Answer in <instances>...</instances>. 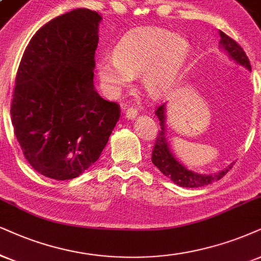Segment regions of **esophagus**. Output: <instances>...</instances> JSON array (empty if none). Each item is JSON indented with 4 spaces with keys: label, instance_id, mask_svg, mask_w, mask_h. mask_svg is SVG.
<instances>
[{
    "label": "esophagus",
    "instance_id": "esophagus-1",
    "mask_svg": "<svg viewBox=\"0 0 261 261\" xmlns=\"http://www.w3.org/2000/svg\"><path fill=\"white\" fill-rule=\"evenodd\" d=\"M137 115H138V110L136 108H133V106H129L128 109H125L124 116L128 118V120H133Z\"/></svg>",
    "mask_w": 261,
    "mask_h": 261
}]
</instances>
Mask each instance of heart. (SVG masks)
<instances>
[{
  "instance_id": "b5f03b06",
  "label": "heart",
  "mask_w": 261,
  "mask_h": 261,
  "mask_svg": "<svg viewBox=\"0 0 261 261\" xmlns=\"http://www.w3.org/2000/svg\"><path fill=\"white\" fill-rule=\"evenodd\" d=\"M189 50L188 41L179 35L161 28H140L128 32L116 44L114 56L99 58L96 70L111 93L125 88L141 72L145 91L160 96L173 85Z\"/></svg>"
}]
</instances>
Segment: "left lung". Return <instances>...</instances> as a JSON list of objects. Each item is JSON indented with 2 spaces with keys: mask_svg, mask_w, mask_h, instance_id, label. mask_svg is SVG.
Returning <instances> with one entry per match:
<instances>
[{
  "mask_svg": "<svg viewBox=\"0 0 261 261\" xmlns=\"http://www.w3.org/2000/svg\"><path fill=\"white\" fill-rule=\"evenodd\" d=\"M219 35L221 48L226 50L227 54L232 58L234 62L246 66L248 70L252 69V67H250L248 57L244 53L243 48L230 36L224 34L223 31H219ZM165 104L159 106V108L156 109V115L157 117H159V120L161 121V130H159V133H157L155 145H153L152 149V155H151V161H152L153 165H155L167 178H169L172 181H174L175 184H178L179 186H182V188H198V186L208 185L211 184V182L221 179L231 168H232L233 163H231L226 169L215 173L213 175L197 174V173H194L191 172V170L186 169L179 161H176L174 159V156H173L172 152L169 151L165 134Z\"/></svg>",
  "mask_w": 261,
  "mask_h": 261,
  "instance_id": "left-lung-1",
  "label": "left lung"
}]
</instances>
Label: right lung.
Instances as JSON below:
<instances>
[{"label":"right lung","mask_w":261,"mask_h":261,"mask_svg":"<svg viewBox=\"0 0 261 261\" xmlns=\"http://www.w3.org/2000/svg\"><path fill=\"white\" fill-rule=\"evenodd\" d=\"M101 17L77 8L32 36L19 64L12 123L30 166L56 180L79 176L100 157L121 109L93 85Z\"/></svg>","instance_id":"1"}]
</instances>
